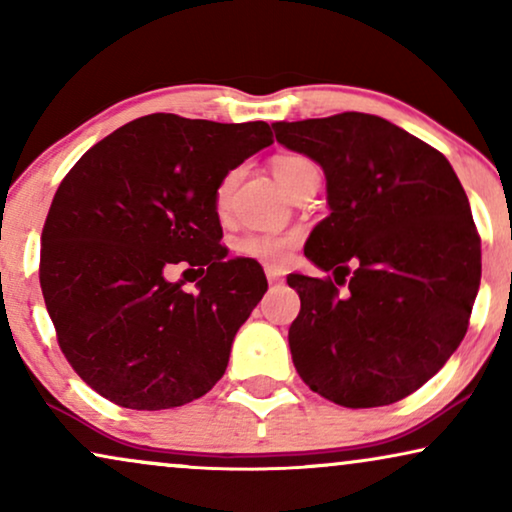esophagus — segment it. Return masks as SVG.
Listing matches in <instances>:
<instances>
[{"label": "esophagus", "instance_id": "1", "mask_svg": "<svg viewBox=\"0 0 512 512\" xmlns=\"http://www.w3.org/2000/svg\"><path fill=\"white\" fill-rule=\"evenodd\" d=\"M265 277H268L270 284H282V272L275 268H265Z\"/></svg>", "mask_w": 512, "mask_h": 512}]
</instances>
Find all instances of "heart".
Segmentation results:
<instances>
[{
    "label": "heart",
    "instance_id": "heart-1",
    "mask_svg": "<svg viewBox=\"0 0 512 512\" xmlns=\"http://www.w3.org/2000/svg\"><path fill=\"white\" fill-rule=\"evenodd\" d=\"M310 167H314L310 160L296 156V153H286V156H277L272 160V172H275V179L282 184L286 193H291L296 181L303 177ZM237 181H240V170H230L223 174L219 184H216L214 207L219 214L228 212ZM298 242L300 240L296 233H247L235 242V251L244 258H251V261L279 270L291 261Z\"/></svg>",
    "mask_w": 512,
    "mask_h": 512
}]
</instances>
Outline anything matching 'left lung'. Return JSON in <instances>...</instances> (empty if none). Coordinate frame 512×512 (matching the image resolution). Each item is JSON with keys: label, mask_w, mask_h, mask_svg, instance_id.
<instances>
[{"label": "left lung", "mask_w": 512, "mask_h": 512, "mask_svg": "<svg viewBox=\"0 0 512 512\" xmlns=\"http://www.w3.org/2000/svg\"><path fill=\"white\" fill-rule=\"evenodd\" d=\"M272 128L324 167L331 207L305 256L333 279H286L300 296L293 366L345 408L401 401L468 331L482 263L464 188L443 153L380 116L345 111Z\"/></svg>", "instance_id": "obj_1"}]
</instances>
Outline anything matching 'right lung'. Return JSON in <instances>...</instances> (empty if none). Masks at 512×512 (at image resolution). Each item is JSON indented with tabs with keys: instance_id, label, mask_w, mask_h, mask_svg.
<instances>
[{
	"instance_id": "obj_1",
	"label": "right lung",
	"mask_w": 512,
	"mask_h": 512,
	"mask_svg": "<svg viewBox=\"0 0 512 512\" xmlns=\"http://www.w3.org/2000/svg\"><path fill=\"white\" fill-rule=\"evenodd\" d=\"M272 144L268 123L151 114L83 153L41 233L39 282L76 375L130 410L179 408L226 373L230 345L268 291L230 258L214 207L221 177ZM201 277L186 294L166 275Z\"/></svg>"
}]
</instances>
